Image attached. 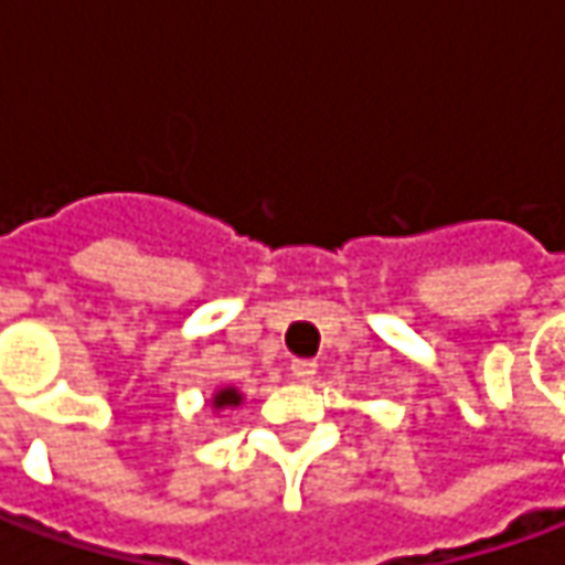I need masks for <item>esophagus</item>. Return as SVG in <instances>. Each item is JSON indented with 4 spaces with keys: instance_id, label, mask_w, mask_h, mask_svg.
I'll list each match as a JSON object with an SVG mask.
<instances>
[{
    "instance_id": "34e87169",
    "label": "esophagus",
    "mask_w": 565,
    "mask_h": 565,
    "mask_svg": "<svg viewBox=\"0 0 565 565\" xmlns=\"http://www.w3.org/2000/svg\"><path fill=\"white\" fill-rule=\"evenodd\" d=\"M317 374V364L315 361H308V359H298L292 361V377L298 380V383H311Z\"/></svg>"
}]
</instances>
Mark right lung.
<instances>
[{
	"instance_id": "right-lung-1",
	"label": "right lung",
	"mask_w": 565,
	"mask_h": 565,
	"mask_svg": "<svg viewBox=\"0 0 565 565\" xmlns=\"http://www.w3.org/2000/svg\"><path fill=\"white\" fill-rule=\"evenodd\" d=\"M242 402V393L235 390V386H223V390H216L213 393V408L220 412V408H232V405H238Z\"/></svg>"
}]
</instances>
